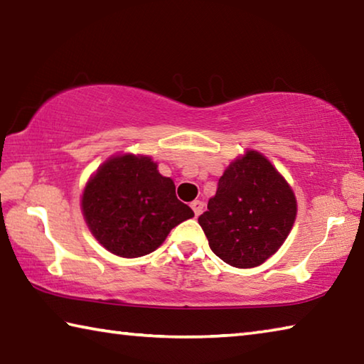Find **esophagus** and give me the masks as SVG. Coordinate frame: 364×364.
Here are the masks:
<instances>
[{"instance_id":"obj_1","label":"esophagus","mask_w":364,"mask_h":364,"mask_svg":"<svg viewBox=\"0 0 364 364\" xmlns=\"http://www.w3.org/2000/svg\"><path fill=\"white\" fill-rule=\"evenodd\" d=\"M203 207H205V203H203L202 200H194L193 203H191V208L194 210V215H196V216H199V215L202 213Z\"/></svg>"}]
</instances>
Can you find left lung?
<instances>
[{
    "mask_svg": "<svg viewBox=\"0 0 364 364\" xmlns=\"http://www.w3.org/2000/svg\"><path fill=\"white\" fill-rule=\"evenodd\" d=\"M199 224L211 251L234 267L248 269L272 256L293 228L296 197L262 154L247 151L229 165Z\"/></svg>",
    "mask_w": 364,
    "mask_h": 364,
    "instance_id": "8db88e82",
    "label": "left lung"
}]
</instances>
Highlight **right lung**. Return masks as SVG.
Wrapping results in <instances>:
<instances>
[{
	"instance_id": "obj_1",
	"label": "right lung",
	"mask_w": 364,
	"mask_h": 364,
	"mask_svg": "<svg viewBox=\"0 0 364 364\" xmlns=\"http://www.w3.org/2000/svg\"><path fill=\"white\" fill-rule=\"evenodd\" d=\"M82 213L95 239L121 257L149 255L171 229L194 216L149 157L132 154L97 170L84 189Z\"/></svg>"
}]
</instances>
